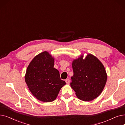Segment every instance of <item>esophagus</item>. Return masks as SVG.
Here are the masks:
<instances>
[{
    "instance_id": "34e87169",
    "label": "esophagus",
    "mask_w": 125,
    "mask_h": 125,
    "mask_svg": "<svg viewBox=\"0 0 125 125\" xmlns=\"http://www.w3.org/2000/svg\"><path fill=\"white\" fill-rule=\"evenodd\" d=\"M65 82L67 84H69L70 83V80L69 79H66L65 80Z\"/></svg>"
}]
</instances>
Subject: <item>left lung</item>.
I'll return each mask as SVG.
<instances>
[{
  "label": "left lung",
  "mask_w": 125,
  "mask_h": 125,
  "mask_svg": "<svg viewBox=\"0 0 125 125\" xmlns=\"http://www.w3.org/2000/svg\"><path fill=\"white\" fill-rule=\"evenodd\" d=\"M83 55L73 62V75L70 86L78 98L90 101L96 98L106 83L107 76L104 66L99 60L91 54Z\"/></svg>",
  "instance_id": "obj_1"
}]
</instances>
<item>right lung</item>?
I'll return each instance as SVG.
<instances>
[{"mask_svg":"<svg viewBox=\"0 0 125 125\" xmlns=\"http://www.w3.org/2000/svg\"><path fill=\"white\" fill-rule=\"evenodd\" d=\"M53 65L54 59L48 52H44L32 60L26 72L25 81L31 93L44 102L55 100L66 84Z\"/></svg>","mask_w":125,"mask_h":125,"instance_id":"add662e5","label":"right lung"}]
</instances>
